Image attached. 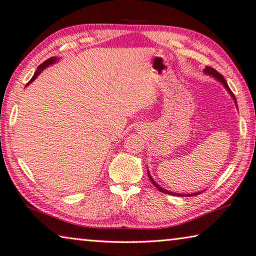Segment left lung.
Listing matches in <instances>:
<instances>
[{
    "label": "left lung",
    "instance_id": "left-lung-1",
    "mask_svg": "<svg viewBox=\"0 0 256 256\" xmlns=\"http://www.w3.org/2000/svg\"><path fill=\"white\" fill-rule=\"evenodd\" d=\"M204 74H209V76H211L212 78H214L216 80H218L220 84H224V88L226 89V91L229 92L230 94V96H232V99L234 100V103H236V106H238V103H236V96H234V94H232V91L230 90V88H229V86H228V84H226V79L224 78V76L222 74H220L218 72H216V69H214V68H211V67H208L206 66L204 69ZM148 177H150V180L152 182V184H154V186L160 190V192H164V194H172V196H179V197H190V196H196V194H201L202 192H192V194H177V192H170V190H166V189H164L162 187H160L158 184H157L153 178H152V176H150V172L148 170Z\"/></svg>",
    "mask_w": 256,
    "mask_h": 256
}]
</instances>
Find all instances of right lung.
Masks as SVG:
<instances>
[{"instance_id":"add662e5","label":"right lung","mask_w":256,"mask_h":256,"mask_svg":"<svg viewBox=\"0 0 256 256\" xmlns=\"http://www.w3.org/2000/svg\"><path fill=\"white\" fill-rule=\"evenodd\" d=\"M58 60H59V58H58V57H50V59H47L46 62H42V64H40V66H38V68H37V70H36L35 74L32 76V79L28 81V84H27L26 86H28L30 84H32V81H34V80H35V79L38 77V76L40 74V72H42V70L46 69L47 67L52 66V64H56Z\"/></svg>"}]
</instances>
